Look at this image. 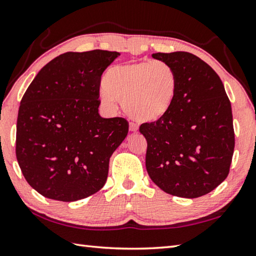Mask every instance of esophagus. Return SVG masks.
<instances>
[{
    "instance_id": "esophagus-1",
    "label": "esophagus",
    "mask_w": 256,
    "mask_h": 256,
    "mask_svg": "<svg viewBox=\"0 0 256 256\" xmlns=\"http://www.w3.org/2000/svg\"><path fill=\"white\" fill-rule=\"evenodd\" d=\"M130 131H131V132H136V131H138L136 124H134V123L130 124Z\"/></svg>"
}]
</instances>
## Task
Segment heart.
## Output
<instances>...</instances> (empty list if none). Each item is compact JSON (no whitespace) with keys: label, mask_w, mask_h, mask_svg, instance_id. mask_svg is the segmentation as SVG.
Segmentation results:
<instances>
[{"label":"heart","mask_w":256,"mask_h":256,"mask_svg":"<svg viewBox=\"0 0 256 256\" xmlns=\"http://www.w3.org/2000/svg\"><path fill=\"white\" fill-rule=\"evenodd\" d=\"M100 100L114 108L122 102L130 118L144 123L160 122L172 110L178 97V75L164 62H141L113 66L104 74Z\"/></svg>","instance_id":"1"}]
</instances>
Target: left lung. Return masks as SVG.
<instances>
[{
    "label": "left lung",
    "instance_id": "obj_1",
    "mask_svg": "<svg viewBox=\"0 0 256 256\" xmlns=\"http://www.w3.org/2000/svg\"><path fill=\"white\" fill-rule=\"evenodd\" d=\"M178 75V97L160 122L144 123L146 166L164 192L182 198L204 196L230 172L235 136L225 87L215 70L186 51L153 54Z\"/></svg>",
    "mask_w": 256,
    "mask_h": 256
}]
</instances>
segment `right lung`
<instances>
[{
    "label": "right lung",
    "mask_w": 256,
    "mask_h": 256,
    "mask_svg": "<svg viewBox=\"0 0 256 256\" xmlns=\"http://www.w3.org/2000/svg\"><path fill=\"white\" fill-rule=\"evenodd\" d=\"M120 56L108 50L66 52L36 74L16 122V159L32 188L76 202L103 188L110 158L128 136L122 118L98 113L104 70Z\"/></svg>",
    "instance_id": "obj_1"
}]
</instances>
